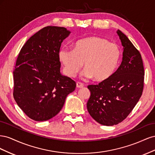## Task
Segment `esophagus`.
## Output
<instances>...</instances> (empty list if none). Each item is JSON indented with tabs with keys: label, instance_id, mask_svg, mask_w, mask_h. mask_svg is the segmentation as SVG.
Wrapping results in <instances>:
<instances>
[{
	"label": "esophagus",
	"instance_id": "1",
	"mask_svg": "<svg viewBox=\"0 0 155 155\" xmlns=\"http://www.w3.org/2000/svg\"><path fill=\"white\" fill-rule=\"evenodd\" d=\"M83 86H84L83 83H82L81 82H77L76 83V87H77V88H82V87H83Z\"/></svg>",
	"mask_w": 155,
	"mask_h": 155
}]
</instances>
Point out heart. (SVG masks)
I'll return each instance as SVG.
<instances>
[{"instance_id": "1", "label": "heart", "mask_w": 155, "mask_h": 155, "mask_svg": "<svg viewBox=\"0 0 155 155\" xmlns=\"http://www.w3.org/2000/svg\"><path fill=\"white\" fill-rule=\"evenodd\" d=\"M121 51L118 45L97 36L77 41L73 50L63 47L59 51V59L68 76L74 78L83 66L84 76L97 82L109 79L118 67Z\"/></svg>"}]
</instances>
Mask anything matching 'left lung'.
<instances>
[{
	"label": "left lung",
	"instance_id": "obj_1",
	"mask_svg": "<svg viewBox=\"0 0 155 155\" xmlns=\"http://www.w3.org/2000/svg\"><path fill=\"white\" fill-rule=\"evenodd\" d=\"M124 46L120 66L109 79L88 85L91 96L87 107L99 124L112 126L124 120L141 97L144 68L139 51L120 30L117 31Z\"/></svg>",
	"mask_w": 155,
	"mask_h": 155
}]
</instances>
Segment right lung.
<instances>
[{"mask_svg": "<svg viewBox=\"0 0 155 155\" xmlns=\"http://www.w3.org/2000/svg\"><path fill=\"white\" fill-rule=\"evenodd\" d=\"M70 34L64 27H45L26 42L18 54L13 70V97L35 121L57 115L76 88V82L60 72L59 51Z\"/></svg>", "mask_w": 155, "mask_h": 155, "instance_id": "1", "label": "right lung"}]
</instances>
